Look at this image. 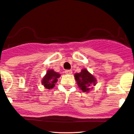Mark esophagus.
I'll return each mask as SVG.
<instances>
[{
	"label": "esophagus",
	"instance_id": "34e87169",
	"mask_svg": "<svg viewBox=\"0 0 134 134\" xmlns=\"http://www.w3.org/2000/svg\"><path fill=\"white\" fill-rule=\"evenodd\" d=\"M64 72L66 74H72V70H65Z\"/></svg>",
	"mask_w": 134,
	"mask_h": 134
}]
</instances>
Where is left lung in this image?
I'll list each match as a JSON object with an SVG mask.
<instances>
[{"mask_svg":"<svg viewBox=\"0 0 134 134\" xmlns=\"http://www.w3.org/2000/svg\"><path fill=\"white\" fill-rule=\"evenodd\" d=\"M75 79L83 92H88L92 85H96V79L86 69L82 70L80 73L76 74Z\"/></svg>","mask_w":134,"mask_h":134,"instance_id":"obj_1","label":"left lung"}]
</instances>
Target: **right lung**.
<instances>
[{
	"label": "right lung",
	"mask_w": 134,
	"mask_h": 134,
	"mask_svg": "<svg viewBox=\"0 0 134 134\" xmlns=\"http://www.w3.org/2000/svg\"><path fill=\"white\" fill-rule=\"evenodd\" d=\"M60 76V75L57 72H55L53 70H48L47 74L44 76L42 80V83L47 90H51L53 88L57 81V79Z\"/></svg>",
	"instance_id": "add662e5"
}]
</instances>
